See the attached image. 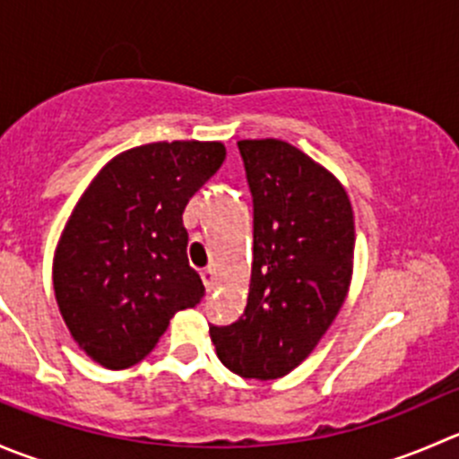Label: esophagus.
Wrapping results in <instances>:
<instances>
[{
  "instance_id": "esophagus-1",
  "label": "esophagus",
  "mask_w": 459,
  "mask_h": 459,
  "mask_svg": "<svg viewBox=\"0 0 459 459\" xmlns=\"http://www.w3.org/2000/svg\"><path fill=\"white\" fill-rule=\"evenodd\" d=\"M200 275H202L204 286H206V290H208V293H211L212 286H215V273H212L211 266H206V268H202Z\"/></svg>"
}]
</instances>
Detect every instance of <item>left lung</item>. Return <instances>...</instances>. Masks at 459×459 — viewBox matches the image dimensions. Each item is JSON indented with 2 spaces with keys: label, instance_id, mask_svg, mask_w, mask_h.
I'll return each mask as SVG.
<instances>
[{
  "label": "left lung",
  "instance_id": "1",
  "mask_svg": "<svg viewBox=\"0 0 459 459\" xmlns=\"http://www.w3.org/2000/svg\"><path fill=\"white\" fill-rule=\"evenodd\" d=\"M253 195V271L242 317L211 324L217 358L242 377L277 379L311 355L353 273V208L342 184L281 140L238 142Z\"/></svg>",
  "mask_w": 459,
  "mask_h": 459
}]
</instances>
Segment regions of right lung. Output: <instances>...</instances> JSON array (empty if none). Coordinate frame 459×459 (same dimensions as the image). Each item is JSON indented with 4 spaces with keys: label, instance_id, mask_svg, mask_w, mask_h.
<instances>
[{
    "label": "right lung",
    "instance_id": "1",
    "mask_svg": "<svg viewBox=\"0 0 459 459\" xmlns=\"http://www.w3.org/2000/svg\"><path fill=\"white\" fill-rule=\"evenodd\" d=\"M224 157L220 142L131 148L77 202L55 251L53 286L68 331L101 367L142 362L170 317L202 302L182 215Z\"/></svg>",
    "mask_w": 459,
    "mask_h": 459
}]
</instances>
